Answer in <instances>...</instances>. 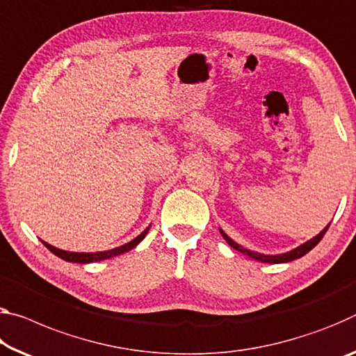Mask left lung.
Segmentation results:
<instances>
[{
	"instance_id": "8db88e82",
	"label": "left lung",
	"mask_w": 356,
	"mask_h": 356,
	"mask_svg": "<svg viewBox=\"0 0 356 356\" xmlns=\"http://www.w3.org/2000/svg\"><path fill=\"white\" fill-rule=\"evenodd\" d=\"M328 228H330V225L328 227H326L325 229H321L320 233L315 236V238H312L310 241H307L306 244H302V245H300L298 247V249H295V250H291V252H286V253H282V255H261V253H257V252H250V250H247V249H244V247H241L239 244H236V242L233 241V239H229L227 234L223 233L222 229H220V233H222V236H223V239L228 242V244L233 247L234 250H238V252H241V253H244V255H247V257H250V258H253V259H258V261H263V263H289V261H293V259H296V258H301V257H304L306 255L307 252H310L314 249L315 245L318 244V242L321 241V238H323L325 236V233L326 231H328Z\"/></svg>"
}]
</instances>
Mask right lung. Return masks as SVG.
Segmentation results:
<instances>
[{
	"label": "right lung",
	"mask_w": 356,
	"mask_h": 356,
	"mask_svg": "<svg viewBox=\"0 0 356 356\" xmlns=\"http://www.w3.org/2000/svg\"><path fill=\"white\" fill-rule=\"evenodd\" d=\"M149 233V228L144 229L143 233H140L138 238H134L133 241H129L128 244L125 245H120L117 247V249H112V250H107V252H93V253H76V252H65V250H60L56 249V247L47 244V242L42 241V244L47 247V249L55 253L56 257L65 259V261H72V263H93V261H101V259H107V258H112V257H117V255H122V253H125L128 250H131L136 247L140 241L145 238V234Z\"/></svg>",
	"instance_id": "1"
}]
</instances>
